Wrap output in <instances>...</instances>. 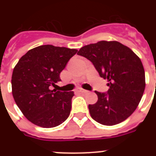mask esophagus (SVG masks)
I'll return each mask as SVG.
<instances>
[{"instance_id":"esophagus-1","label":"esophagus","mask_w":156,"mask_h":156,"mask_svg":"<svg viewBox=\"0 0 156 156\" xmlns=\"http://www.w3.org/2000/svg\"><path fill=\"white\" fill-rule=\"evenodd\" d=\"M77 92L78 93H81V94H86V93H87L88 91L86 90H82V89H79L77 90Z\"/></svg>"}]
</instances>
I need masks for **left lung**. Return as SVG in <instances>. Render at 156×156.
<instances>
[{
  "mask_svg": "<svg viewBox=\"0 0 156 156\" xmlns=\"http://www.w3.org/2000/svg\"><path fill=\"white\" fill-rule=\"evenodd\" d=\"M77 54L90 61L100 76L108 81V90L95 91L98 100L88 106L92 119L108 126L127 119L137 107L145 90L140 59L122 44L106 41L85 45Z\"/></svg>",
  "mask_w": 156,
  "mask_h": 156,
  "instance_id": "8db88e82",
  "label": "left lung"
}]
</instances>
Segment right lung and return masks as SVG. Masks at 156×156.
Wrapping results in <instances>:
<instances>
[{"label": "right lung", "instance_id": "add662e5", "mask_svg": "<svg viewBox=\"0 0 156 156\" xmlns=\"http://www.w3.org/2000/svg\"><path fill=\"white\" fill-rule=\"evenodd\" d=\"M77 52L75 49L41 45L20 58L12 72V93L18 107L31 123L49 128L68 119L73 91L50 88L61 81V72Z\"/></svg>", "mask_w": 156, "mask_h": 156}]
</instances>
